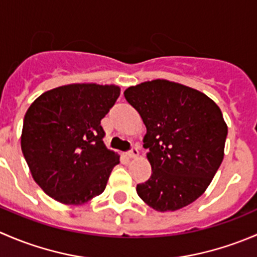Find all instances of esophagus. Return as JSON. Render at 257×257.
<instances>
[{
  "instance_id": "34e87169",
  "label": "esophagus",
  "mask_w": 257,
  "mask_h": 257,
  "mask_svg": "<svg viewBox=\"0 0 257 257\" xmlns=\"http://www.w3.org/2000/svg\"><path fill=\"white\" fill-rule=\"evenodd\" d=\"M128 157L132 158V159H133V158H138V157H139V150H138V148L133 147V149H132L131 152L128 153Z\"/></svg>"
}]
</instances>
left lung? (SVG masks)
I'll use <instances>...</instances> for the list:
<instances>
[{
  "label": "left lung",
  "mask_w": 257,
  "mask_h": 257,
  "mask_svg": "<svg viewBox=\"0 0 257 257\" xmlns=\"http://www.w3.org/2000/svg\"><path fill=\"white\" fill-rule=\"evenodd\" d=\"M147 128L152 175L137 193L157 211L185 208L204 194L224 159L227 125L206 94L167 79L124 90Z\"/></svg>",
  "instance_id": "left-lung-1"
}]
</instances>
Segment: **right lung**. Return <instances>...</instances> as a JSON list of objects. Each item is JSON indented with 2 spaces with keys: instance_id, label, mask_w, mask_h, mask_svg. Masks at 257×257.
Instances as JSON below:
<instances>
[{
  "instance_id": "1",
  "label": "right lung",
  "mask_w": 257,
  "mask_h": 257,
  "mask_svg": "<svg viewBox=\"0 0 257 257\" xmlns=\"http://www.w3.org/2000/svg\"><path fill=\"white\" fill-rule=\"evenodd\" d=\"M119 94L118 85L74 83L47 90L26 112L21 149L54 200L82 205L104 191L119 155L105 147L100 120Z\"/></svg>"
}]
</instances>
